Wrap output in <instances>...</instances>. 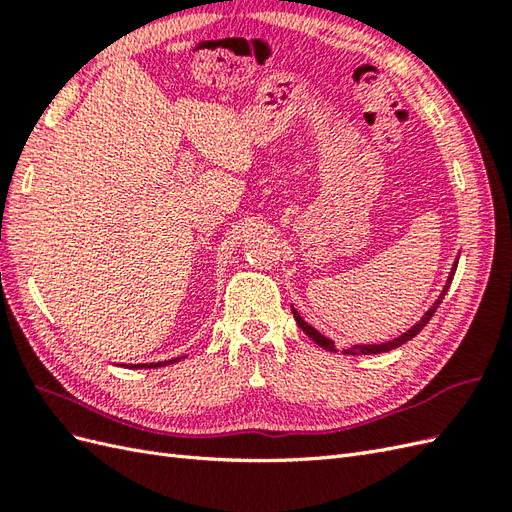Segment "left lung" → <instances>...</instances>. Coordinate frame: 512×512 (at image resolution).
<instances>
[{"label":"left lung","mask_w":512,"mask_h":512,"mask_svg":"<svg viewBox=\"0 0 512 512\" xmlns=\"http://www.w3.org/2000/svg\"><path fill=\"white\" fill-rule=\"evenodd\" d=\"M456 266H458V259L454 261V266H452V270H450V277H448V281H445V285H443V290H441L439 298L435 300V305H432V307L424 313L422 320L415 322L409 331L402 333V335H400V337H396V339H391V342H385V344H363V346H352V348H346V350H344V355H378V352H389V350H393V348H398V346L406 344V342H409V339H413V337H415L419 331H422L424 326L430 322V318L435 316L437 307L441 305V300H443L445 292H448V287H450V283H452V279H454ZM292 313H294V318H296V324H298L300 329H303V331L313 339V342H316L318 346H322L324 350H331V352H335V342H331L329 337H324L320 331L313 329L311 324H307L303 318L298 316V311H296V309H292Z\"/></svg>","instance_id":"left-lung-1"}]
</instances>
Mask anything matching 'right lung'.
<instances>
[{"mask_svg": "<svg viewBox=\"0 0 512 512\" xmlns=\"http://www.w3.org/2000/svg\"><path fill=\"white\" fill-rule=\"evenodd\" d=\"M179 359H186V357H177V359H170V361H160V363H138V365H129V368H140V370H147V368H162V365H170V363H177Z\"/></svg>", "mask_w": 512, "mask_h": 512, "instance_id": "1", "label": "right lung"}]
</instances>
